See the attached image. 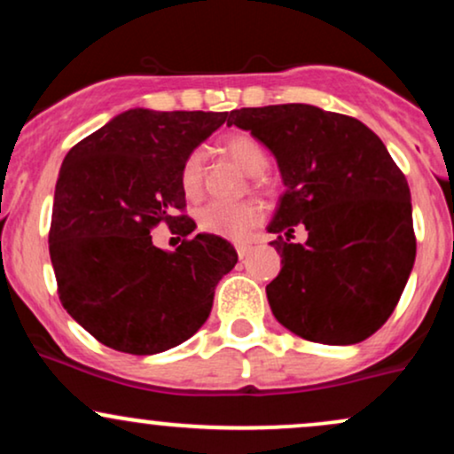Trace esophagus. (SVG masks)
<instances>
[{
  "instance_id": "34e87169",
  "label": "esophagus",
  "mask_w": 454,
  "mask_h": 454,
  "mask_svg": "<svg viewBox=\"0 0 454 454\" xmlns=\"http://www.w3.org/2000/svg\"><path fill=\"white\" fill-rule=\"evenodd\" d=\"M234 249H237L239 258H245L249 254V249H252V245L245 243V241H239V243H234Z\"/></svg>"
}]
</instances>
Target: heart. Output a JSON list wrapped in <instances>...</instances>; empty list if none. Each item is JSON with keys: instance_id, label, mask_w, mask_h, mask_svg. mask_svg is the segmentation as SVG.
Segmentation results:
<instances>
[{"instance_id": "b5f03b06", "label": "heart", "mask_w": 454, "mask_h": 454, "mask_svg": "<svg viewBox=\"0 0 454 454\" xmlns=\"http://www.w3.org/2000/svg\"><path fill=\"white\" fill-rule=\"evenodd\" d=\"M222 149L245 173L252 175L254 181H260V175L269 168L267 151L249 134H231L223 138ZM179 184L190 200L200 198L205 185V149L196 147L185 155L179 170ZM260 220H262V207L252 198L239 202H209L196 215L198 228L202 232L222 239H241Z\"/></svg>"}]
</instances>
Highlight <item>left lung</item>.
I'll return each mask as SVG.
<instances>
[{"label": "left lung", "instance_id": "8db88e82", "mask_svg": "<svg viewBox=\"0 0 454 454\" xmlns=\"http://www.w3.org/2000/svg\"><path fill=\"white\" fill-rule=\"evenodd\" d=\"M278 158L286 192L269 232L281 256L270 311L294 335L328 346L372 337L397 307L416 258L410 187L358 119L309 104L232 111ZM294 227L308 241L293 244Z\"/></svg>", "mask_w": 454, "mask_h": 454}]
</instances>
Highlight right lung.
I'll return each mask as SVG.
<instances>
[{"mask_svg": "<svg viewBox=\"0 0 454 454\" xmlns=\"http://www.w3.org/2000/svg\"><path fill=\"white\" fill-rule=\"evenodd\" d=\"M228 113L126 111L67 151L55 187L49 252L61 305L113 350L158 354L205 325L215 286L237 264L226 239L196 234L173 254L151 231L187 237L179 170Z\"/></svg>", "mask_w": 454, "mask_h": 454, "instance_id": "right-lung-1", "label": "right lung"}]
</instances>
